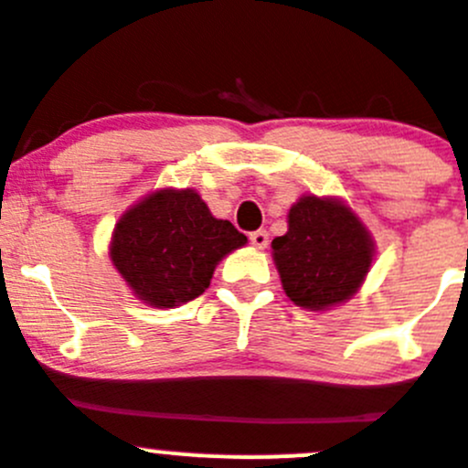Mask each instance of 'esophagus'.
I'll use <instances>...</instances> for the list:
<instances>
[{
    "label": "esophagus",
    "instance_id": "esophagus-1",
    "mask_svg": "<svg viewBox=\"0 0 468 468\" xmlns=\"http://www.w3.org/2000/svg\"><path fill=\"white\" fill-rule=\"evenodd\" d=\"M250 239L256 250H265V247H268V230H263V229L254 230V233L250 235Z\"/></svg>",
    "mask_w": 468,
    "mask_h": 468
}]
</instances>
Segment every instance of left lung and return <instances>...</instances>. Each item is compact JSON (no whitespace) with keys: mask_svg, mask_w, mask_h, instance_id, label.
Masks as SVG:
<instances>
[{"mask_svg":"<svg viewBox=\"0 0 468 468\" xmlns=\"http://www.w3.org/2000/svg\"><path fill=\"white\" fill-rule=\"evenodd\" d=\"M286 296L307 310L347 301L373 261V242L352 209L305 196L289 209V230L272 239Z\"/></svg>","mask_w":468,"mask_h":468,"instance_id":"obj_1","label":"left lung"}]
</instances>
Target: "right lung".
Returning a JSON list of instances; mask_svg holds the SVG:
<instances>
[{
  "mask_svg": "<svg viewBox=\"0 0 468 468\" xmlns=\"http://www.w3.org/2000/svg\"><path fill=\"white\" fill-rule=\"evenodd\" d=\"M247 242L230 221L209 214L196 191H155L121 217L112 261L128 286L154 307L193 301L214 265Z\"/></svg>",
  "mask_w": 468,
  "mask_h": 468,
  "instance_id": "obj_1",
  "label": "right lung"
}]
</instances>
